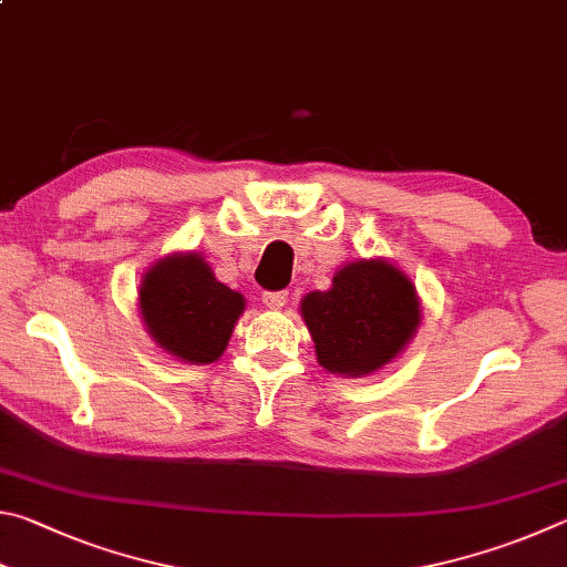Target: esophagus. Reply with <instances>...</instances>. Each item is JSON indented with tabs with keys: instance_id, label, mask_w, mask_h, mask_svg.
Instances as JSON below:
<instances>
[{
	"instance_id": "obj_1",
	"label": "esophagus",
	"mask_w": 567,
	"mask_h": 567,
	"mask_svg": "<svg viewBox=\"0 0 567 567\" xmlns=\"http://www.w3.org/2000/svg\"><path fill=\"white\" fill-rule=\"evenodd\" d=\"M286 301H289V293L286 291H266L264 293V303L268 306V309H281V306H286Z\"/></svg>"
}]
</instances>
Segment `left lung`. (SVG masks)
Instances as JSON below:
<instances>
[{
  "mask_svg": "<svg viewBox=\"0 0 567 567\" xmlns=\"http://www.w3.org/2000/svg\"><path fill=\"white\" fill-rule=\"evenodd\" d=\"M301 316L323 369L359 379L409 346L421 323V301L401 268L361 258L336 271L329 291L303 296Z\"/></svg>",
  "mask_w": 567,
  "mask_h": 567,
  "instance_id": "1",
  "label": "left lung"
}]
</instances>
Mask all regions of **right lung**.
Returning a JSON list of instances; mask_svg holds the SVG:
<instances>
[{"mask_svg": "<svg viewBox=\"0 0 567 567\" xmlns=\"http://www.w3.org/2000/svg\"><path fill=\"white\" fill-rule=\"evenodd\" d=\"M244 306V296L216 281L198 254L162 258L138 286V309L148 336L186 363L218 361Z\"/></svg>", "mask_w": 567, "mask_h": 567, "instance_id": "1", "label": "right lung"}]
</instances>
